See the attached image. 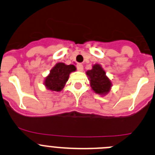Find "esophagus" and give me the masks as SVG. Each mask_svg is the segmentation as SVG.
Here are the masks:
<instances>
[{"label": "esophagus", "mask_w": 155, "mask_h": 155, "mask_svg": "<svg viewBox=\"0 0 155 155\" xmlns=\"http://www.w3.org/2000/svg\"><path fill=\"white\" fill-rule=\"evenodd\" d=\"M76 68H77V69L79 71L83 70V66H82V64H81V63H78V64L76 65Z\"/></svg>", "instance_id": "obj_1"}]
</instances>
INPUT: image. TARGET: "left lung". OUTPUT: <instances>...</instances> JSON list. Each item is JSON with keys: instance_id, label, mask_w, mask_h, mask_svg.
I'll list each match as a JSON object with an SVG mask.
<instances>
[{"instance_id": "1", "label": "left lung", "mask_w": 155, "mask_h": 155, "mask_svg": "<svg viewBox=\"0 0 155 155\" xmlns=\"http://www.w3.org/2000/svg\"><path fill=\"white\" fill-rule=\"evenodd\" d=\"M86 74L89 78L91 87L95 92L103 95L109 92L112 83L105 76V72L100 65H94L91 70L86 72Z\"/></svg>"}]
</instances>
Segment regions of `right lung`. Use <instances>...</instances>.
<instances>
[{
  "instance_id": "add662e5",
  "label": "right lung",
  "mask_w": 155,
  "mask_h": 155,
  "mask_svg": "<svg viewBox=\"0 0 155 155\" xmlns=\"http://www.w3.org/2000/svg\"><path fill=\"white\" fill-rule=\"evenodd\" d=\"M76 70L73 65H66L59 63L50 70V73L45 79V86L48 89L59 92L64 87L69 79V73Z\"/></svg>"
}]
</instances>
